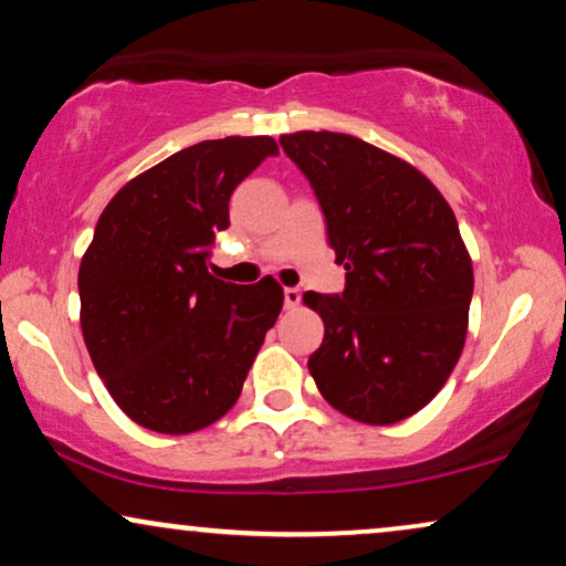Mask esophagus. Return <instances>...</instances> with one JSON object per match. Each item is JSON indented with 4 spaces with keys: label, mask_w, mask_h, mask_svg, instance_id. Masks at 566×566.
<instances>
[{
    "label": "esophagus",
    "mask_w": 566,
    "mask_h": 566,
    "mask_svg": "<svg viewBox=\"0 0 566 566\" xmlns=\"http://www.w3.org/2000/svg\"><path fill=\"white\" fill-rule=\"evenodd\" d=\"M301 290H297V287H287V290H284V308H287V311H295L297 308V305H301Z\"/></svg>",
    "instance_id": "1"
}]
</instances>
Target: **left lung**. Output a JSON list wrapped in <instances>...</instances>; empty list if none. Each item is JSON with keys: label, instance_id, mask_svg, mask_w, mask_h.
<instances>
[{"label": "left lung", "instance_id": "left-lung-1", "mask_svg": "<svg viewBox=\"0 0 566 566\" xmlns=\"http://www.w3.org/2000/svg\"><path fill=\"white\" fill-rule=\"evenodd\" d=\"M326 218L343 295L305 292L324 343L308 358L345 417L395 424L421 411L464 350L472 258L438 187L411 163L350 134H284Z\"/></svg>", "mask_w": 566, "mask_h": 566}]
</instances>
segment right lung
<instances>
[{"mask_svg": "<svg viewBox=\"0 0 566 566\" xmlns=\"http://www.w3.org/2000/svg\"><path fill=\"white\" fill-rule=\"evenodd\" d=\"M269 155L271 136H227L134 176L102 210L81 258V332L128 419L163 434L213 424L240 398L284 290L240 287L208 271L229 197Z\"/></svg>", "mask_w": 566, "mask_h": 566, "instance_id": "right-lung-1", "label": "right lung"}]
</instances>
